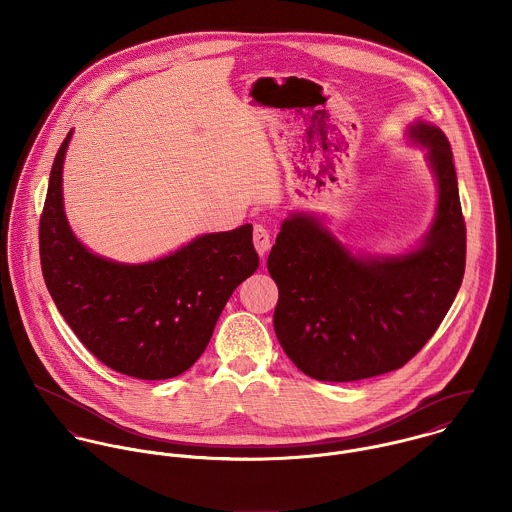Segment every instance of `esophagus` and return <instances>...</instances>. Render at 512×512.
Here are the masks:
<instances>
[{
	"mask_svg": "<svg viewBox=\"0 0 512 512\" xmlns=\"http://www.w3.org/2000/svg\"><path fill=\"white\" fill-rule=\"evenodd\" d=\"M252 240H254V246H256V252L258 254H266L272 246V236H270V230L264 226V224H254V232H252Z\"/></svg>",
	"mask_w": 512,
	"mask_h": 512,
	"instance_id": "obj_1",
	"label": "esophagus"
}]
</instances>
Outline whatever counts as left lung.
I'll return each instance as SVG.
<instances>
[{"instance_id": "8db88e82", "label": "left lung", "mask_w": 512, "mask_h": 512, "mask_svg": "<svg viewBox=\"0 0 512 512\" xmlns=\"http://www.w3.org/2000/svg\"><path fill=\"white\" fill-rule=\"evenodd\" d=\"M410 136L428 147L438 217L406 256L357 258L321 224L292 217L268 256L278 286L276 337L315 380L351 382L406 365L438 331L465 272V220L445 134L426 122Z\"/></svg>"}]
</instances>
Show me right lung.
<instances>
[{"label": "right lung", "mask_w": 512, "mask_h": 512, "mask_svg": "<svg viewBox=\"0 0 512 512\" xmlns=\"http://www.w3.org/2000/svg\"><path fill=\"white\" fill-rule=\"evenodd\" d=\"M59 147L39 220L41 270L80 343L116 372L165 380L197 363L228 297L258 268L252 226L205 234L157 262L126 266L90 254L63 211Z\"/></svg>", "instance_id": "add662e5"}]
</instances>
